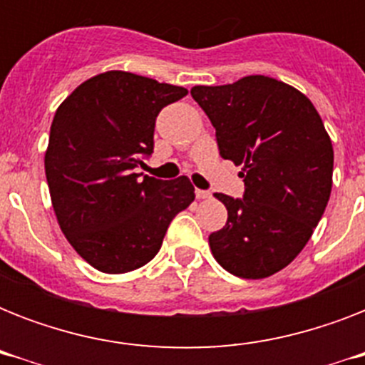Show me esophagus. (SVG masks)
<instances>
[{
  "label": "esophagus",
  "mask_w": 365,
  "mask_h": 365,
  "mask_svg": "<svg viewBox=\"0 0 365 365\" xmlns=\"http://www.w3.org/2000/svg\"><path fill=\"white\" fill-rule=\"evenodd\" d=\"M195 195L197 199H212L210 191H205V189H195Z\"/></svg>",
  "instance_id": "1"
}]
</instances>
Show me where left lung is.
Wrapping results in <instances>:
<instances>
[{"label":"left lung","instance_id":"8db88e82","mask_svg":"<svg viewBox=\"0 0 365 365\" xmlns=\"http://www.w3.org/2000/svg\"><path fill=\"white\" fill-rule=\"evenodd\" d=\"M191 96L216 128L220 155L242 166V199L214 195L227 223L208 237L212 255L235 277H271L305 248L326 210L331 140L311 100L272 77L199 85Z\"/></svg>","mask_w":365,"mask_h":365}]
</instances>
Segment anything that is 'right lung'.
Here are the masks:
<instances>
[{"instance_id":"1","label":"right lung","mask_w":365,"mask_h":365,"mask_svg":"<svg viewBox=\"0 0 365 365\" xmlns=\"http://www.w3.org/2000/svg\"><path fill=\"white\" fill-rule=\"evenodd\" d=\"M185 94L113 70L81 83L54 113L45 151L51 200L68 242L94 269L121 274L145 265L195 200L189 178L136 174L153 153L159 111Z\"/></svg>"}]
</instances>
